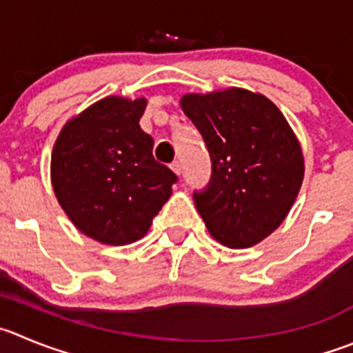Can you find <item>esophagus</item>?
Returning a JSON list of instances; mask_svg holds the SVG:
<instances>
[{"label":"esophagus","mask_w":353,"mask_h":353,"mask_svg":"<svg viewBox=\"0 0 353 353\" xmlns=\"http://www.w3.org/2000/svg\"><path fill=\"white\" fill-rule=\"evenodd\" d=\"M170 170H172L176 176H181V172H183V167H181L179 161H172V163H170Z\"/></svg>","instance_id":"1"}]
</instances>
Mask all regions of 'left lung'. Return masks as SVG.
Here are the masks:
<instances>
[{
	"label": "left lung",
	"instance_id": "obj_1",
	"mask_svg": "<svg viewBox=\"0 0 353 353\" xmlns=\"http://www.w3.org/2000/svg\"><path fill=\"white\" fill-rule=\"evenodd\" d=\"M212 160L205 192L193 193L207 230L230 249H247L282 225L301 188L305 158L281 110L258 92L230 87L184 94Z\"/></svg>",
	"mask_w": 353,
	"mask_h": 353
}]
</instances>
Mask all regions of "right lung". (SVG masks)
<instances>
[{
    "instance_id": "obj_1",
    "label": "right lung",
    "mask_w": 353,
    "mask_h": 353,
    "mask_svg": "<svg viewBox=\"0 0 353 353\" xmlns=\"http://www.w3.org/2000/svg\"><path fill=\"white\" fill-rule=\"evenodd\" d=\"M146 99L110 95L65 121L52 150L50 179L62 210L106 245L143 239L177 177L153 158L139 127Z\"/></svg>"
}]
</instances>
